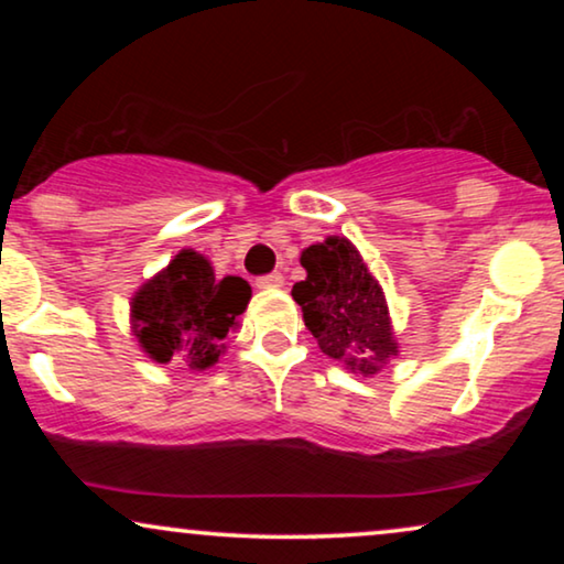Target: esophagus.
Instances as JSON below:
<instances>
[{
	"instance_id": "1",
	"label": "esophagus",
	"mask_w": 564,
	"mask_h": 564,
	"mask_svg": "<svg viewBox=\"0 0 564 564\" xmlns=\"http://www.w3.org/2000/svg\"><path fill=\"white\" fill-rule=\"evenodd\" d=\"M284 284V276L282 272H272V274H261L257 280V288L261 290H274V288H282Z\"/></svg>"
}]
</instances>
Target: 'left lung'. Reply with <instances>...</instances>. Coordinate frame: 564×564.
<instances>
[{
	"instance_id": "8db88e82",
	"label": "left lung",
	"mask_w": 564,
	"mask_h": 564,
	"mask_svg": "<svg viewBox=\"0 0 564 564\" xmlns=\"http://www.w3.org/2000/svg\"><path fill=\"white\" fill-rule=\"evenodd\" d=\"M307 276L292 288L305 326L323 354L359 375H375L398 354L382 288L346 238L330 236L303 251Z\"/></svg>"
}]
</instances>
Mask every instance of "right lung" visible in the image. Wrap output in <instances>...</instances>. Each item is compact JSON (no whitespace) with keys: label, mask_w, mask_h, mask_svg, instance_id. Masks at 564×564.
Returning a JSON list of instances; mask_svg holds the SVG:
<instances>
[{"label":"right lung","mask_w":564,"mask_h":564,"mask_svg":"<svg viewBox=\"0 0 564 564\" xmlns=\"http://www.w3.org/2000/svg\"><path fill=\"white\" fill-rule=\"evenodd\" d=\"M251 297L241 276L215 280L203 253L184 249L164 272L133 297V334L159 365L184 361L207 369L220 357L223 338L236 326Z\"/></svg>","instance_id":"obj_1"}]
</instances>
